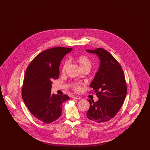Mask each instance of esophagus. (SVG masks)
<instances>
[{
  "mask_svg": "<svg viewBox=\"0 0 150 150\" xmlns=\"http://www.w3.org/2000/svg\"><path fill=\"white\" fill-rule=\"evenodd\" d=\"M73 98L74 99H76V100H80L81 97H80L79 96H74Z\"/></svg>",
  "mask_w": 150,
  "mask_h": 150,
  "instance_id": "obj_1",
  "label": "esophagus"
}]
</instances>
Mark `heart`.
Returning a JSON list of instances; mask_svg holds the SVG:
<instances>
[{"label":"heart","instance_id":"heart-1","mask_svg":"<svg viewBox=\"0 0 150 150\" xmlns=\"http://www.w3.org/2000/svg\"><path fill=\"white\" fill-rule=\"evenodd\" d=\"M76 61H77V62L78 63V64H79L80 68L81 69V70L86 69V68L91 69V67L92 66V63H91V60L89 59V58H88L86 56H80L77 58ZM69 64V61L67 60V61H64V64L62 66V72H64L66 70ZM80 89V88L79 86L78 85L75 86V89L76 91H79Z\"/></svg>","mask_w":150,"mask_h":150}]
</instances>
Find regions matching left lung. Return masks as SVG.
I'll use <instances>...</instances> for the list:
<instances>
[{
  "instance_id": "obj_1",
  "label": "left lung",
  "mask_w": 150,
  "mask_h": 150,
  "mask_svg": "<svg viewBox=\"0 0 150 150\" xmlns=\"http://www.w3.org/2000/svg\"><path fill=\"white\" fill-rule=\"evenodd\" d=\"M86 52L98 57L100 67L90 84L98 100H88L90 107L88 119L103 124L111 120L120 109L125 98L127 87L120 64L107 50L103 48Z\"/></svg>"
}]
</instances>
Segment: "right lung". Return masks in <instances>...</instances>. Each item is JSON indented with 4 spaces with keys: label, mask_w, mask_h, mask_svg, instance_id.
I'll return each instance as SVG.
<instances>
[{
    "label": "right lung",
    "mask_w": 150,
    "mask_h": 150,
    "mask_svg": "<svg viewBox=\"0 0 150 150\" xmlns=\"http://www.w3.org/2000/svg\"><path fill=\"white\" fill-rule=\"evenodd\" d=\"M72 48L55 47L37 55L25 74L22 97L29 111L44 123L58 119L62 104L70 97L51 93L52 80L58 78L59 65L64 56Z\"/></svg>",
    "instance_id": "obj_1"
}]
</instances>
